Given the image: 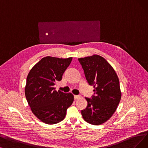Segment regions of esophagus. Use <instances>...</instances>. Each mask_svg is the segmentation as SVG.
<instances>
[{
    "instance_id": "1",
    "label": "esophagus",
    "mask_w": 148,
    "mask_h": 148,
    "mask_svg": "<svg viewBox=\"0 0 148 148\" xmlns=\"http://www.w3.org/2000/svg\"><path fill=\"white\" fill-rule=\"evenodd\" d=\"M74 98H75V99H79L81 98V96H79V95H75Z\"/></svg>"
}]
</instances>
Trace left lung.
I'll return each mask as SVG.
<instances>
[{
    "mask_svg": "<svg viewBox=\"0 0 148 148\" xmlns=\"http://www.w3.org/2000/svg\"><path fill=\"white\" fill-rule=\"evenodd\" d=\"M86 78L93 85L92 99L86 98L87 106L81 110L84 120L93 125H100L109 120L116 111L121 97L119 77L114 68L98 55L78 58Z\"/></svg>",
    "mask_w": 148,
    "mask_h": 148,
    "instance_id": "left-lung-1",
    "label": "left lung"
}]
</instances>
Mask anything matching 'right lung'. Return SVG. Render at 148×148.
Segmentation results:
<instances>
[{
	"mask_svg": "<svg viewBox=\"0 0 148 148\" xmlns=\"http://www.w3.org/2000/svg\"><path fill=\"white\" fill-rule=\"evenodd\" d=\"M72 58L46 56L29 71L27 78L25 94L33 114L41 121L54 125L62 121L68 108L74 100L72 93L58 92L53 86L62 79Z\"/></svg>",
	"mask_w": 148,
	"mask_h": 148,
	"instance_id": "1",
	"label": "right lung"
}]
</instances>
